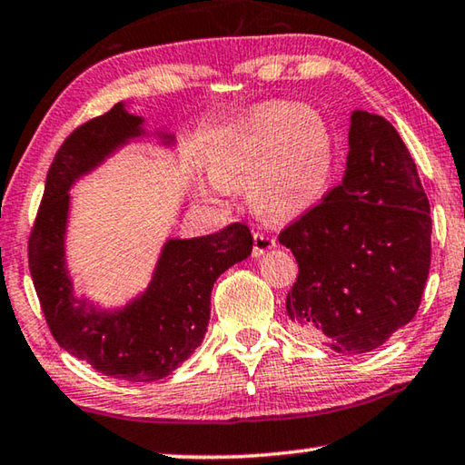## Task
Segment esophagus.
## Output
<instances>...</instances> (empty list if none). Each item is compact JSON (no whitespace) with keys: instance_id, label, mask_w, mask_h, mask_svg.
<instances>
[{"instance_id":"esophagus-1","label":"esophagus","mask_w":465,"mask_h":465,"mask_svg":"<svg viewBox=\"0 0 465 465\" xmlns=\"http://www.w3.org/2000/svg\"><path fill=\"white\" fill-rule=\"evenodd\" d=\"M272 247H276V239L270 237V234L262 232V231L253 232V257L263 255L265 251H270Z\"/></svg>"}]
</instances>
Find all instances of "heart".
I'll use <instances>...</instances> for the list:
<instances>
[{
    "mask_svg": "<svg viewBox=\"0 0 465 465\" xmlns=\"http://www.w3.org/2000/svg\"><path fill=\"white\" fill-rule=\"evenodd\" d=\"M220 189L249 185L255 212L272 223L299 218L330 192L336 171L331 127L301 103H265L239 117L210 148Z\"/></svg>",
    "mask_w": 465,
    "mask_h": 465,
    "instance_id": "1",
    "label": "heart"
}]
</instances>
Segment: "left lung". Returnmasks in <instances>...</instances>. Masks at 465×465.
Segmentation results:
<instances>
[{
  "instance_id": "1",
  "label": "left lung",
  "mask_w": 465,
  "mask_h": 465,
  "mask_svg": "<svg viewBox=\"0 0 465 465\" xmlns=\"http://www.w3.org/2000/svg\"><path fill=\"white\" fill-rule=\"evenodd\" d=\"M346 173L278 241L299 276L286 296L291 330L340 354L385 344L420 307L430 268V205L390 121L350 117Z\"/></svg>"
}]
</instances>
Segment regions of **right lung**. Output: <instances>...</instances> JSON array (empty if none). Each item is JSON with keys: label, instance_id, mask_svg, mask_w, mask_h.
Segmentation results:
<instances>
[{"label": "right lung", "instance_id": "obj_1", "mask_svg": "<svg viewBox=\"0 0 465 465\" xmlns=\"http://www.w3.org/2000/svg\"><path fill=\"white\" fill-rule=\"evenodd\" d=\"M142 134V117L129 115L121 103L75 127L53 158L28 237L30 276L57 344L103 375L134 383L158 381L193 354L208 330L216 278L253 249V234L242 223L208 237L171 239L146 292L127 307L104 313L75 299L64 251L67 192L75 179Z\"/></svg>", "mask_w": 465, "mask_h": 465}]
</instances>
